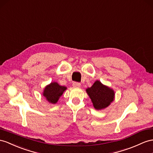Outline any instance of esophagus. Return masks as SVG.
<instances>
[{
	"mask_svg": "<svg viewBox=\"0 0 153 153\" xmlns=\"http://www.w3.org/2000/svg\"><path fill=\"white\" fill-rule=\"evenodd\" d=\"M73 87H76V88H79L81 87V83H77V82H74L73 84Z\"/></svg>",
	"mask_w": 153,
	"mask_h": 153,
	"instance_id": "34e87169",
	"label": "esophagus"
}]
</instances>
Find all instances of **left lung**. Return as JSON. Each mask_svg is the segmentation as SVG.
Segmentation results:
<instances>
[{
    "label": "left lung",
    "mask_w": 153,
    "mask_h": 153,
    "mask_svg": "<svg viewBox=\"0 0 153 153\" xmlns=\"http://www.w3.org/2000/svg\"><path fill=\"white\" fill-rule=\"evenodd\" d=\"M93 106L97 111L108 107L114 100V90L96 80L91 87L86 89Z\"/></svg>",
    "instance_id": "8db88e82"
}]
</instances>
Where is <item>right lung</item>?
Returning a JSON list of instances; mask_svg holds the SVG:
<instances>
[{
  "label": "right lung",
  "instance_id": "add662e5",
  "mask_svg": "<svg viewBox=\"0 0 153 153\" xmlns=\"http://www.w3.org/2000/svg\"><path fill=\"white\" fill-rule=\"evenodd\" d=\"M66 89V87L59 85L57 82H52L46 86L42 95L48 103L56 104Z\"/></svg>",
  "mask_w": 153,
  "mask_h": 153
}]
</instances>
